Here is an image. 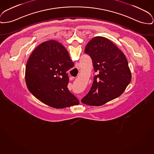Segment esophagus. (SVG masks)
<instances>
[{
  "label": "esophagus",
  "mask_w": 154,
  "mask_h": 154,
  "mask_svg": "<svg viewBox=\"0 0 154 154\" xmlns=\"http://www.w3.org/2000/svg\"><path fill=\"white\" fill-rule=\"evenodd\" d=\"M74 79V77H70V80H73Z\"/></svg>",
  "instance_id": "obj_1"
}]
</instances>
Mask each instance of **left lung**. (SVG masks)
Segmentation results:
<instances>
[{"mask_svg":"<svg viewBox=\"0 0 154 154\" xmlns=\"http://www.w3.org/2000/svg\"><path fill=\"white\" fill-rule=\"evenodd\" d=\"M85 53L92 60L94 77L90 91L82 100L90 106H100L121 95L131 80L124 54L109 39L96 36L87 44Z\"/></svg>","mask_w":154,"mask_h":154,"instance_id":"8db88e82","label":"left lung"}]
</instances>
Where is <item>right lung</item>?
Listing matches in <instances>:
<instances>
[{
    "mask_svg": "<svg viewBox=\"0 0 154 154\" xmlns=\"http://www.w3.org/2000/svg\"><path fill=\"white\" fill-rule=\"evenodd\" d=\"M74 66L67 51L55 40L38 46L26 66V82L29 91L46 105L56 109L79 105L67 88L66 71Z\"/></svg>",
    "mask_w": 154,
    "mask_h": 154,
    "instance_id": "right-lung-1",
    "label": "right lung"
}]
</instances>
